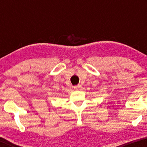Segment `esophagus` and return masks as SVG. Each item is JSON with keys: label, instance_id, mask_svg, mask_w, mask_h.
Returning <instances> with one entry per match:
<instances>
[{"label": "esophagus", "instance_id": "34e87169", "mask_svg": "<svg viewBox=\"0 0 147 147\" xmlns=\"http://www.w3.org/2000/svg\"><path fill=\"white\" fill-rule=\"evenodd\" d=\"M74 89H75L76 90H81L82 86L81 85H77V86H74Z\"/></svg>", "mask_w": 147, "mask_h": 147}]
</instances>
